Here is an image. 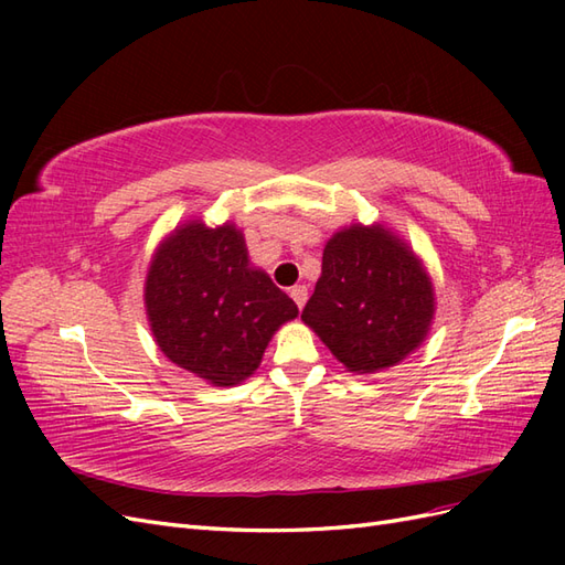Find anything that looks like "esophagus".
<instances>
[{"instance_id": "esophagus-1", "label": "esophagus", "mask_w": 565, "mask_h": 565, "mask_svg": "<svg viewBox=\"0 0 565 565\" xmlns=\"http://www.w3.org/2000/svg\"><path fill=\"white\" fill-rule=\"evenodd\" d=\"M292 299H295V303L299 306V311L303 309V303H306V299H309V289H306L303 285H297V287H292Z\"/></svg>"}]
</instances>
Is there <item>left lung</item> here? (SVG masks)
<instances>
[{"label":"left lung","instance_id":"8db88e82","mask_svg":"<svg viewBox=\"0 0 565 565\" xmlns=\"http://www.w3.org/2000/svg\"><path fill=\"white\" fill-rule=\"evenodd\" d=\"M434 285L417 254L382 224L337 231L301 320L358 374L398 365L429 334Z\"/></svg>","mask_w":565,"mask_h":565}]
</instances>
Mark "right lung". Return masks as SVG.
Listing matches in <instances>:
<instances>
[{
  "label": "right lung",
  "instance_id": "right-lung-1",
  "mask_svg": "<svg viewBox=\"0 0 565 565\" xmlns=\"http://www.w3.org/2000/svg\"><path fill=\"white\" fill-rule=\"evenodd\" d=\"M143 301L152 337L174 365L214 386L259 367L270 337L299 316L268 273L254 268L243 231L202 218L177 226L152 254Z\"/></svg>",
  "mask_w": 565,
  "mask_h": 565
}]
</instances>
